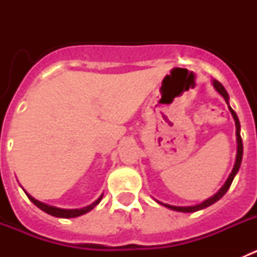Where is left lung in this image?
Instances as JSON below:
<instances>
[{"mask_svg": "<svg viewBox=\"0 0 257 257\" xmlns=\"http://www.w3.org/2000/svg\"><path fill=\"white\" fill-rule=\"evenodd\" d=\"M213 83V87L216 88V91L219 92L220 95H221L224 99H225L226 104H229V95L228 92H226V90L224 88V86L221 85V83L219 82V81H216V79H213L212 81ZM229 110H230L231 115H233V118H234L235 121V134H237V157H235V163H234V167H233V170H231L230 175H229L228 180L225 181V184L222 185L221 189L219 190V192L215 194V196H212L211 198L206 199L205 202H202V203H199V205H196V206H188V207H178V206H171V205H166V203H162V202L157 201L160 205H163L165 207L167 208H171V210L174 211H179V212H196V211H199L202 210V208H206L208 207V206H211L212 203H215V202L219 201L220 198H221L224 194H225L226 192H228V189L230 188L231 183H233V179H234V176L237 175L238 170H239L240 167V162H242V156H243V144H242V138H240V124H239V119H238L237 114H235V112L233 110V109L229 106Z\"/></svg>", "mask_w": 257, "mask_h": 257, "instance_id": "obj_1", "label": "left lung"}]
</instances>
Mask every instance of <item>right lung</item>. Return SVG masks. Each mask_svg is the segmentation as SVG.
Instances as JSON below:
<instances>
[{
    "label": "right lung",
    "mask_w": 257,
    "mask_h": 257,
    "mask_svg": "<svg viewBox=\"0 0 257 257\" xmlns=\"http://www.w3.org/2000/svg\"><path fill=\"white\" fill-rule=\"evenodd\" d=\"M26 194L28 196V198L31 199L33 203H35L36 206H37L40 210H42L44 212L49 213V215H51V216H55V217H63V219H69V217H77V216H81V215H83V213L88 212V211H91L92 208L95 207V206L99 203V202L101 201V198H103V194H101L99 198L96 199V201L92 203V205L87 206V207H83V208H74V210H65V208H59V207H54V206H49L46 205V203H44V202H40L37 201V199H35L32 196H29L28 193L26 192Z\"/></svg>",
    "instance_id": "obj_1"
}]
</instances>
